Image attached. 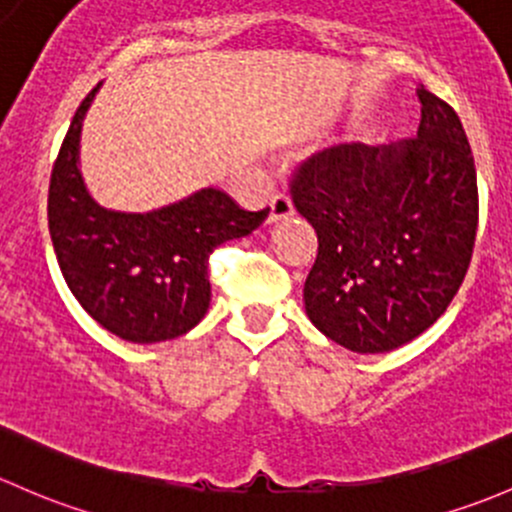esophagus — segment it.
Returning a JSON list of instances; mask_svg holds the SVG:
<instances>
[{"instance_id":"esophagus-1","label":"esophagus","mask_w":512,"mask_h":512,"mask_svg":"<svg viewBox=\"0 0 512 512\" xmlns=\"http://www.w3.org/2000/svg\"><path fill=\"white\" fill-rule=\"evenodd\" d=\"M293 214V202L286 192H278L273 194V199L268 202V221H278V219H286Z\"/></svg>"}]
</instances>
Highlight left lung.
I'll return each instance as SVG.
<instances>
[{"instance_id": "left-lung-1", "label": "left lung", "mask_w": 512, "mask_h": 512, "mask_svg": "<svg viewBox=\"0 0 512 512\" xmlns=\"http://www.w3.org/2000/svg\"><path fill=\"white\" fill-rule=\"evenodd\" d=\"M416 96V138L328 147L308 157L291 184L295 209L318 234L305 313L352 352H389L431 328L471 266V145L446 100L424 86Z\"/></svg>"}]
</instances>
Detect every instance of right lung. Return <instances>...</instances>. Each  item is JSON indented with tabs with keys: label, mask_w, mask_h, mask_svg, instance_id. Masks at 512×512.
<instances>
[{
	"label": "right lung",
	"mask_w": 512,
	"mask_h": 512,
	"mask_svg": "<svg viewBox=\"0 0 512 512\" xmlns=\"http://www.w3.org/2000/svg\"><path fill=\"white\" fill-rule=\"evenodd\" d=\"M98 88L78 105L51 170V241L68 288L96 323L128 342L172 340L207 313L212 251L251 234L268 209L246 212L212 187L147 214L100 207L78 170L83 115Z\"/></svg>",
	"instance_id": "right-lung-1"
}]
</instances>
